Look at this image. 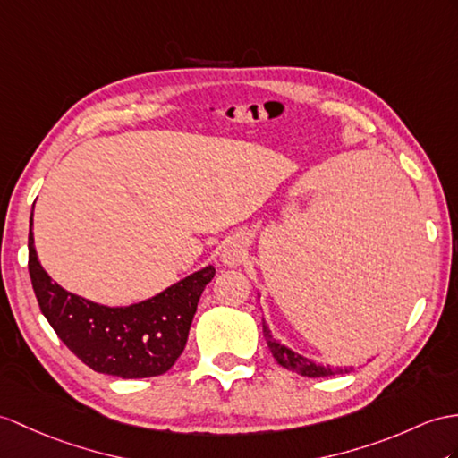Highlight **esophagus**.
<instances>
[{
	"instance_id": "obj_1",
	"label": "esophagus",
	"mask_w": 458,
	"mask_h": 458,
	"mask_svg": "<svg viewBox=\"0 0 458 458\" xmlns=\"http://www.w3.org/2000/svg\"><path fill=\"white\" fill-rule=\"evenodd\" d=\"M244 259H247V249H244V242L235 239V241H229L223 244V249H221V262L223 264L229 267H235Z\"/></svg>"
}]
</instances>
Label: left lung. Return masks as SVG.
Listing matches in <instances>:
<instances>
[{"label":"left lung","instance_id":"obj_1","mask_svg":"<svg viewBox=\"0 0 458 458\" xmlns=\"http://www.w3.org/2000/svg\"><path fill=\"white\" fill-rule=\"evenodd\" d=\"M262 330H264V338L267 342V348H270L274 360L280 363L282 367H285L287 371H293L301 377H330V375H342V373H348L350 369H353V367H330V365H318V363H313L310 360L303 358V355L295 353L293 350H289L287 345L277 342L270 328H267L266 322H262Z\"/></svg>","mask_w":458,"mask_h":458}]
</instances>
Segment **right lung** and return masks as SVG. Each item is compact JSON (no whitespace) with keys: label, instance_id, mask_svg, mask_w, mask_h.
Returning <instances> with one entry per match:
<instances>
[{"label":"right lung","instance_id":"obj_1","mask_svg":"<svg viewBox=\"0 0 458 458\" xmlns=\"http://www.w3.org/2000/svg\"><path fill=\"white\" fill-rule=\"evenodd\" d=\"M29 274L42 315L77 358L97 373L145 378L166 373L181 358L216 267L206 266L136 305H98L52 282L38 262L30 214Z\"/></svg>","mask_w":458,"mask_h":458}]
</instances>
